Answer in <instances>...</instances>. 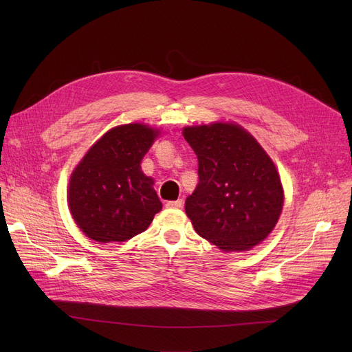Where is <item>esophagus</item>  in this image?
I'll use <instances>...</instances> for the list:
<instances>
[{
	"instance_id": "obj_1",
	"label": "esophagus",
	"mask_w": 352,
	"mask_h": 352,
	"mask_svg": "<svg viewBox=\"0 0 352 352\" xmlns=\"http://www.w3.org/2000/svg\"><path fill=\"white\" fill-rule=\"evenodd\" d=\"M168 208H181L182 207V199H177V201H166L165 204Z\"/></svg>"
}]
</instances>
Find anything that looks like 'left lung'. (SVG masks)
<instances>
[{
    "instance_id": "left-lung-1",
    "label": "left lung",
    "mask_w": 352,
    "mask_h": 352,
    "mask_svg": "<svg viewBox=\"0 0 352 352\" xmlns=\"http://www.w3.org/2000/svg\"><path fill=\"white\" fill-rule=\"evenodd\" d=\"M198 158V186L186 212L198 235L223 251L258 245L280 218L284 192L261 145L234 124L184 128Z\"/></svg>"
}]
</instances>
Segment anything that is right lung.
Segmentation results:
<instances>
[{
  "mask_svg": "<svg viewBox=\"0 0 352 352\" xmlns=\"http://www.w3.org/2000/svg\"><path fill=\"white\" fill-rule=\"evenodd\" d=\"M158 131L144 124L116 126L89 148L68 187L71 214L98 243H122L144 232L162 204L141 161Z\"/></svg>",
  "mask_w": 352,
  "mask_h": 352,
  "instance_id": "obj_1",
  "label": "right lung"
}]
</instances>
